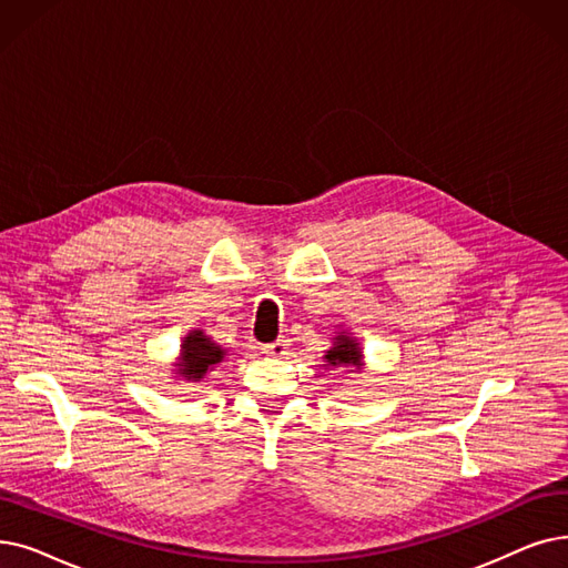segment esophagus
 <instances>
[{
    "label": "esophagus",
    "mask_w": 568,
    "mask_h": 568,
    "mask_svg": "<svg viewBox=\"0 0 568 568\" xmlns=\"http://www.w3.org/2000/svg\"><path fill=\"white\" fill-rule=\"evenodd\" d=\"M262 353L266 357H283V355H287V341L278 338L274 343H266V345H262Z\"/></svg>",
    "instance_id": "1"
}]
</instances>
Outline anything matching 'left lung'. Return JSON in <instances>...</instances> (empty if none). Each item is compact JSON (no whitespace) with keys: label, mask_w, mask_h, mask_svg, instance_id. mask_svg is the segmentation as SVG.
I'll return each mask as SVG.
<instances>
[{"label":"left lung","mask_w":568,"mask_h":568,"mask_svg":"<svg viewBox=\"0 0 568 568\" xmlns=\"http://www.w3.org/2000/svg\"><path fill=\"white\" fill-rule=\"evenodd\" d=\"M334 334L336 336L332 338V348L323 357L325 366L345 368V372H362L364 351H362L359 341L348 329H338Z\"/></svg>","instance_id":"left-lung-1"}]
</instances>
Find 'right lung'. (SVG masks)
<instances>
[{"instance_id":"obj_1","label":"right lung","mask_w":568,"mask_h":568,"mask_svg":"<svg viewBox=\"0 0 568 568\" xmlns=\"http://www.w3.org/2000/svg\"><path fill=\"white\" fill-rule=\"evenodd\" d=\"M227 351L223 345L215 343L211 336H206L204 329H190L183 336L181 343V353L176 357V362L171 364L174 366V378L176 381H185V383H196L202 381L206 374H211L217 364L225 362Z\"/></svg>"}]
</instances>
